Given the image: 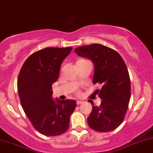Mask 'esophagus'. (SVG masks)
Returning a JSON list of instances; mask_svg holds the SVG:
<instances>
[{"mask_svg": "<svg viewBox=\"0 0 153 153\" xmlns=\"http://www.w3.org/2000/svg\"><path fill=\"white\" fill-rule=\"evenodd\" d=\"M83 101H80V100H78L77 101V105H81V104H83Z\"/></svg>", "mask_w": 153, "mask_h": 153, "instance_id": "34e87169", "label": "esophagus"}]
</instances>
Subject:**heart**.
<instances>
[{
  "label": "heart",
  "mask_w": 153,
  "mask_h": 153,
  "mask_svg": "<svg viewBox=\"0 0 153 153\" xmlns=\"http://www.w3.org/2000/svg\"><path fill=\"white\" fill-rule=\"evenodd\" d=\"M80 61H83V59H81V60H79V61H78V62H80Z\"/></svg>",
  "instance_id": "1"
}]
</instances>
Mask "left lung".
<instances>
[{"instance_id":"8db88e82","label":"left lung","mask_w":153,"mask_h":153,"mask_svg":"<svg viewBox=\"0 0 153 153\" xmlns=\"http://www.w3.org/2000/svg\"><path fill=\"white\" fill-rule=\"evenodd\" d=\"M75 51L93 62V83L102 86L95 91L102 99L101 105L96 106L92 100L88 101L93 107L87 118L88 126L96 131H111L123 121L131 98L130 77L125 62L115 50L97 43L78 47Z\"/></svg>"}]
</instances>
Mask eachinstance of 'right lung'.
<instances>
[{"instance_id": "add662e5", "label": "right lung", "mask_w": 153, "mask_h": 153, "mask_svg": "<svg viewBox=\"0 0 153 153\" xmlns=\"http://www.w3.org/2000/svg\"><path fill=\"white\" fill-rule=\"evenodd\" d=\"M73 47L46 48L34 52L20 70L17 88L20 102L32 125L47 137L62 134L69 128L76 107L73 100H52V84L57 80L60 67Z\"/></svg>"}]
</instances>
